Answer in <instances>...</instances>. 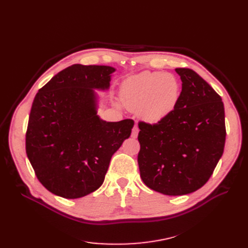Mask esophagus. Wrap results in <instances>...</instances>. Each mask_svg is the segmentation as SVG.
Wrapping results in <instances>:
<instances>
[{"mask_svg":"<svg viewBox=\"0 0 248 248\" xmlns=\"http://www.w3.org/2000/svg\"><path fill=\"white\" fill-rule=\"evenodd\" d=\"M139 127L137 126V125H135L134 127H133V131H132V138H134V139H137L138 138V135H139Z\"/></svg>","mask_w":248,"mask_h":248,"instance_id":"34e87169","label":"esophagus"}]
</instances>
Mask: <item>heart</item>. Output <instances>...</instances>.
<instances>
[{"label": "heart", "mask_w": 248, "mask_h": 248, "mask_svg": "<svg viewBox=\"0 0 248 248\" xmlns=\"http://www.w3.org/2000/svg\"><path fill=\"white\" fill-rule=\"evenodd\" d=\"M181 85L170 73L144 71L125 79L120 90L124 107L139 112L146 122L159 123L170 114L179 102Z\"/></svg>", "instance_id": "obj_1"}]
</instances>
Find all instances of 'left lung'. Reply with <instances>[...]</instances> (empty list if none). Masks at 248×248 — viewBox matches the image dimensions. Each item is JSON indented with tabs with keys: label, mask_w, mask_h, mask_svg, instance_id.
I'll use <instances>...</instances> for the list:
<instances>
[{
	"label": "left lung",
	"mask_w": 248,
	"mask_h": 248,
	"mask_svg": "<svg viewBox=\"0 0 248 248\" xmlns=\"http://www.w3.org/2000/svg\"><path fill=\"white\" fill-rule=\"evenodd\" d=\"M182 91L175 109L157 124L139 123L142 182L169 196L204 186L223 154L226 128L222 99L201 76L176 68Z\"/></svg>",
	"instance_id": "obj_1"
}]
</instances>
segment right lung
Here are the masks:
<instances>
[{"instance_id": "obj_1", "label": "right lung", "mask_w": 248, "mask_h": 248, "mask_svg": "<svg viewBox=\"0 0 248 248\" xmlns=\"http://www.w3.org/2000/svg\"><path fill=\"white\" fill-rule=\"evenodd\" d=\"M114 68L74 64L39 89L29 115L26 153L39 182L76 199L103 183L112 155L128 139L133 120L104 122L93 89H108Z\"/></svg>"}]
</instances>
